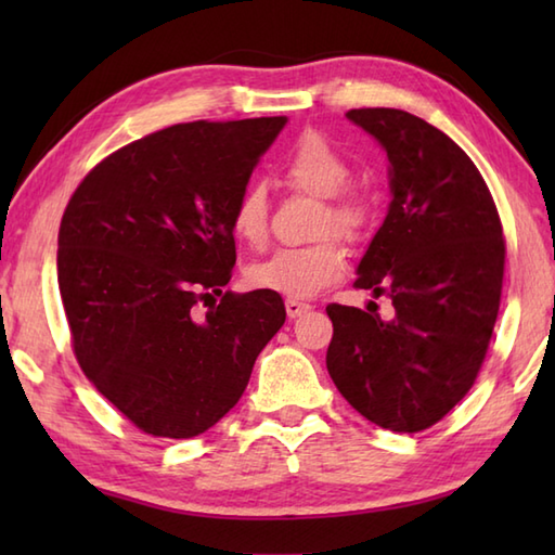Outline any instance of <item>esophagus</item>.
<instances>
[{"label": "esophagus", "instance_id": "esophagus-1", "mask_svg": "<svg viewBox=\"0 0 555 555\" xmlns=\"http://www.w3.org/2000/svg\"><path fill=\"white\" fill-rule=\"evenodd\" d=\"M310 310H312V305H308V302H300V300H296V298H288V300H286V312H288L291 320H296V317L308 314Z\"/></svg>", "mask_w": 555, "mask_h": 555}]
</instances>
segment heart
I'll return each mask as SVG.
<instances>
[{
	"instance_id": "heart-1",
	"label": "heart",
	"mask_w": 555,
	"mask_h": 555,
	"mask_svg": "<svg viewBox=\"0 0 555 555\" xmlns=\"http://www.w3.org/2000/svg\"><path fill=\"white\" fill-rule=\"evenodd\" d=\"M284 181L298 191L324 197L320 231H336L358 238L367 227L370 199L348 185L350 164L332 140L320 131L300 133L279 162ZM235 238L259 247L267 241L269 205L262 185H247L231 209ZM346 271V250L336 238L312 245L279 247L269 257L247 267V281L257 288L284 293L288 298H312L332 286Z\"/></svg>"
}]
</instances>
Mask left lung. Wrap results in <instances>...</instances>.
<instances>
[{
  "mask_svg": "<svg viewBox=\"0 0 555 555\" xmlns=\"http://www.w3.org/2000/svg\"><path fill=\"white\" fill-rule=\"evenodd\" d=\"M386 150V219L356 286L386 293L391 317L328 305L326 370L362 417L415 434L473 388L499 317L505 241L481 173L451 138L403 109H350ZM370 310V308H367Z\"/></svg>",
  "mask_w": 555,
  "mask_h": 555,
  "instance_id": "1",
  "label": "left lung"
}]
</instances>
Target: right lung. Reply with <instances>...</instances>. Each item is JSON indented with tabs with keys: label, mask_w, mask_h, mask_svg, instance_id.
Returning <instances> with one entry per match:
<instances>
[{
	"label": "right lung",
	"mask_w": 555,
	"mask_h": 555,
	"mask_svg": "<svg viewBox=\"0 0 555 555\" xmlns=\"http://www.w3.org/2000/svg\"><path fill=\"white\" fill-rule=\"evenodd\" d=\"M286 121L169 126L102 159L68 199L56 269L74 352L145 434L215 427L286 322L276 291L221 293L235 264L233 203Z\"/></svg>",
	"instance_id": "right-lung-1"
}]
</instances>
